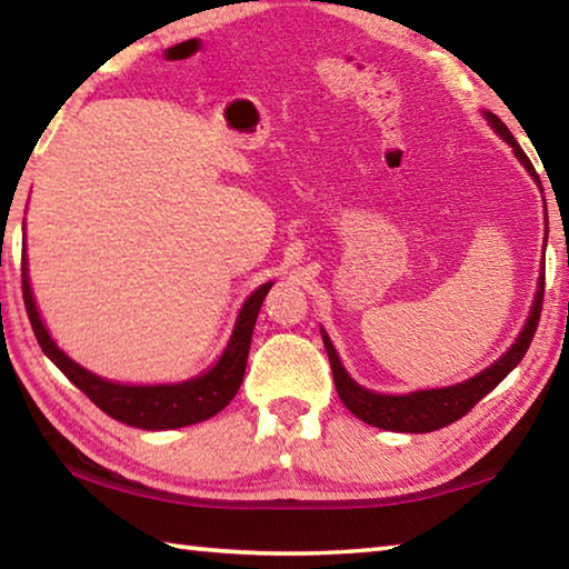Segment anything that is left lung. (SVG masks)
<instances>
[{
  "instance_id": "left-lung-1",
  "label": "left lung",
  "mask_w": 569,
  "mask_h": 569,
  "mask_svg": "<svg viewBox=\"0 0 569 569\" xmlns=\"http://www.w3.org/2000/svg\"><path fill=\"white\" fill-rule=\"evenodd\" d=\"M481 118L487 120L489 128H492L509 148H512L515 158L522 162L525 170L529 172V178L537 182L539 192H542V182H539L537 170L525 156V150L519 148V142L515 140V134L509 132L507 124L489 110H481ZM545 248H547V206H545ZM542 296H545V256H542V268H539V278H537L535 301L529 306V316L515 343L509 346V349L499 356L495 363H489L487 369H481L479 373H475V377H469L459 383H451V387L419 389L409 393H381V391H371L361 387V383L351 379V373L346 371V366L339 359V351H336L333 341L329 339V333H326V329L321 326L323 346H326V353H329L331 371H333V383L343 401V407L349 409L353 417L371 423V427H379L387 431H403V435H427V431L441 429L447 427V423L461 419L479 399H485L487 393L492 391L519 361H522V356L527 353L529 343H532V336L537 331L539 311H542Z\"/></svg>"
}]
</instances>
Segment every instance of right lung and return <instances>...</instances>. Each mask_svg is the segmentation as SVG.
<instances>
[{
	"label": "right lung",
	"instance_id": "obj_1",
	"mask_svg": "<svg viewBox=\"0 0 569 569\" xmlns=\"http://www.w3.org/2000/svg\"><path fill=\"white\" fill-rule=\"evenodd\" d=\"M27 243L22 250V291H24V306L30 323L34 329L37 341H40L42 351L57 369H60L67 379H70L84 397H90L92 403L108 413V417L118 419L134 429L148 431H166V429H180L190 427V423L206 421L223 411L243 383L246 361L250 351V339H253L256 319L261 311L266 293L271 291L273 281H266L250 293L240 311L236 316L233 331L226 349L220 351L213 366H208L203 373L190 377L186 381H170V383H122L98 377V373L84 369L82 363L70 359L57 341L47 331L42 321L40 308H37L32 283H30V268H27Z\"/></svg>",
	"mask_w": 569,
	"mask_h": 569
}]
</instances>
